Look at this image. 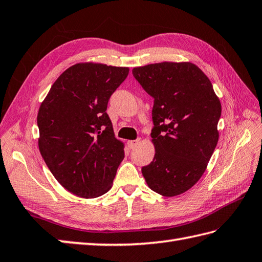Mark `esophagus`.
I'll return each mask as SVG.
<instances>
[{"instance_id":"esophagus-1","label":"esophagus","mask_w":262,"mask_h":262,"mask_svg":"<svg viewBox=\"0 0 262 262\" xmlns=\"http://www.w3.org/2000/svg\"><path fill=\"white\" fill-rule=\"evenodd\" d=\"M140 142V140H131V141H127V146H129L130 149H133L137 147V144Z\"/></svg>"}]
</instances>
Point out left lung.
Listing matches in <instances>:
<instances>
[{"label": "left lung", "instance_id": "1", "mask_svg": "<svg viewBox=\"0 0 262 262\" xmlns=\"http://www.w3.org/2000/svg\"><path fill=\"white\" fill-rule=\"evenodd\" d=\"M133 76L155 98L154 160L142 167L150 189L165 197L199 182L219 141L221 102L195 63L164 61L135 67Z\"/></svg>", "mask_w": 262, "mask_h": 262}]
</instances>
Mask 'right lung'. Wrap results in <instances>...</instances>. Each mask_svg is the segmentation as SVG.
<instances>
[{
    "mask_svg": "<svg viewBox=\"0 0 262 262\" xmlns=\"http://www.w3.org/2000/svg\"><path fill=\"white\" fill-rule=\"evenodd\" d=\"M127 74L129 67L75 63L39 107L40 154L57 182L82 199L107 193L124 158V143L114 137L106 108Z\"/></svg>",
    "mask_w": 262,
    "mask_h": 262,
    "instance_id": "right-lung-1",
    "label": "right lung"
}]
</instances>
